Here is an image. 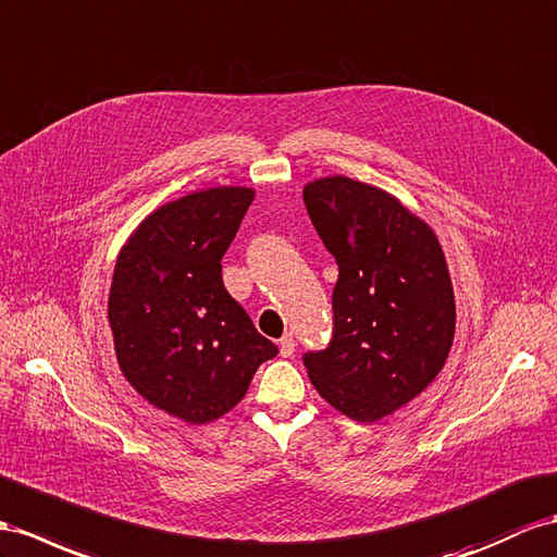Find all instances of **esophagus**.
<instances>
[{
  "label": "esophagus",
  "mask_w": 557,
  "mask_h": 557,
  "mask_svg": "<svg viewBox=\"0 0 557 557\" xmlns=\"http://www.w3.org/2000/svg\"><path fill=\"white\" fill-rule=\"evenodd\" d=\"M294 336L292 334H284L282 338H280V355L282 358H289V355L294 352Z\"/></svg>",
  "instance_id": "esophagus-1"
}]
</instances>
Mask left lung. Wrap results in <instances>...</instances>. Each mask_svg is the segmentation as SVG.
Instances as JSON below:
<instances>
[{
    "mask_svg": "<svg viewBox=\"0 0 557 557\" xmlns=\"http://www.w3.org/2000/svg\"><path fill=\"white\" fill-rule=\"evenodd\" d=\"M304 202L338 265L334 326L304 352L312 386L355 421L407 405L445 364L454 289L435 233L395 197L346 176L306 185Z\"/></svg>",
    "mask_w": 557,
    "mask_h": 557,
    "instance_id": "1",
    "label": "left lung"
}]
</instances>
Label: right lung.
Wrapping results in <instances>:
<instances>
[{
	"instance_id": "obj_1",
	"label": "right lung",
	"mask_w": 557,
	"mask_h": 557,
	"mask_svg": "<svg viewBox=\"0 0 557 557\" xmlns=\"http://www.w3.org/2000/svg\"><path fill=\"white\" fill-rule=\"evenodd\" d=\"M251 199L249 188L185 195L150 213L117 256L108 318L122 374L188 423L231 411L277 355L221 275Z\"/></svg>"
}]
</instances>
